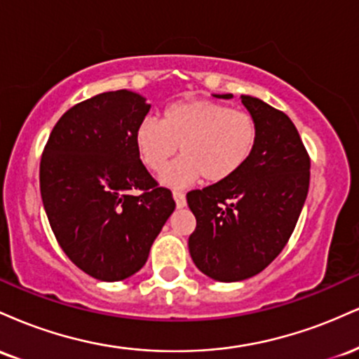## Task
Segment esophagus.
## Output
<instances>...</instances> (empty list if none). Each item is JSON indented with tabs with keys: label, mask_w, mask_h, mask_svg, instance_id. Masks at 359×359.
<instances>
[{
	"label": "esophagus",
	"mask_w": 359,
	"mask_h": 359,
	"mask_svg": "<svg viewBox=\"0 0 359 359\" xmlns=\"http://www.w3.org/2000/svg\"><path fill=\"white\" fill-rule=\"evenodd\" d=\"M172 196H174V199H175V204H177V208H184L185 204V194L184 192H180V191H174L172 192Z\"/></svg>",
	"instance_id": "34e87169"
}]
</instances>
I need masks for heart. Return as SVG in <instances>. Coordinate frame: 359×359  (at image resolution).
I'll return each instance as SVG.
<instances>
[{
	"label": "heart",
	"instance_id": "obj_1",
	"mask_svg": "<svg viewBox=\"0 0 359 359\" xmlns=\"http://www.w3.org/2000/svg\"><path fill=\"white\" fill-rule=\"evenodd\" d=\"M258 142V125L248 111L203 97L167 104L160 121L145 118L135 131V145L150 170H160L177 151L182 155L167 165L162 180L187 185L203 177L217 184L231 179L246 165Z\"/></svg>",
	"mask_w": 359,
	"mask_h": 359
}]
</instances>
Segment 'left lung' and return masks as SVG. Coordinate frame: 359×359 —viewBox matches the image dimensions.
<instances>
[{
  "label": "left lung",
  "instance_id": "1",
  "mask_svg": "<svg viewBox=\"0 0 359 359\" xmlns=\"http://www.w3.org/2000/svg\"><path fill=\"white\" fill-rule=\"evenodd\" d=\"M241 102L258 125L251 158L231 179L187 192L197 221L189 251L197 269L219 282L253 277L278 257L311 180V158L290 118L257 97Z\"/></svg>",
  "mask_w": 359,
  "mask_h": 359
}]
</instances>
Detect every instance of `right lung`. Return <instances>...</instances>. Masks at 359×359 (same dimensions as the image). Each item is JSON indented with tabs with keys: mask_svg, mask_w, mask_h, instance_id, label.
Listing matches in <instances>:
<instances>
[{
	"mask_svg": "<svg viewBox=\"0 0 359 359\" xmlns=\"http://www.w3.org/2000/svg\"><path fill=\"white\" fill-rule=\"evenodd\" d=\"M150 111L119 89L72 106L53 126L40 160V194L55 240L84 273L131 277L175 209L140 160L135 131Z\"/></svg>",
	"mask_w": 359,
	"mask_h": 359,
	"instance_id": "obj_1",
	"label": "right lung"
}]
</instances>
